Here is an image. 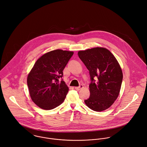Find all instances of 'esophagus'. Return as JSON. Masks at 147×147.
Returning <instances> with one entry per match:
<instances>
[{
  "instance_id": "1",
  "label": "esophagus",
  "mask_w": 147,
  "mask_h": 147,
  "mask_svg": "<svg viewBox=\"0 0 147 147\" xmlns=\"http://www.w3.org/2000/svg\"><path fill=\"white\" fill-rule=\"evenodd\" d=\"M83 88H84V86L82 85H80L79 87H75V89L77 90H80Z\"/></svg>"
}]
</instances>
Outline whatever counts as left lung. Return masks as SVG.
I'll use <instances>...</instances> for the list:
<instances>
[{
	"label": "left lung",
	"mask_w": 147,
	"mask_h": 147,
	"mask_svg": "<svg viewBox=\"0 0 147 147\" xmlns=\"http://www.w3.org/2000/svg\"><path fill=\"white\" fill-rule=\"evenodd\" d=\"M89 71L91 81L90 96L85 100L95 111L109 109L117 99L123 80V72L115 56L105 48L96 47L78 52ZM98 78L95 82L93 79Z\"/></svg>",
	"instance_id": "obj_1"
}]
</instances>
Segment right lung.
Returning a JSON list of instances; mask_svg holds the SVG:
<instances>
[{"label":"right lung","mask_w":147,"mask_h":147,"mask_svg":"<svg viewBox=\"0 0 147 147\" xmlns=\"http://www.w3.org/2000/svg\"><path fill=\"white\" fill-rule=\"evenodd\" d=\"M73 53L56 49L45 53L35 62L28 75L27 85L32 101L40 108L52 110L65 100L69 88L59 79Z\"/></svg>","instance_id":"add662e5"}]
</instances>
